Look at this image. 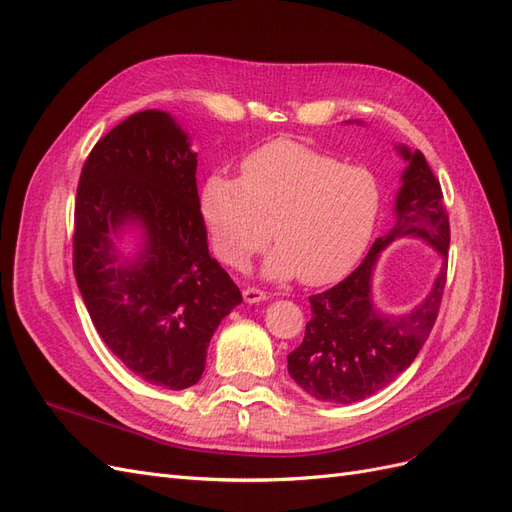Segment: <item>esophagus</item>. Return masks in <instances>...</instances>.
<instances>
[{
	"instance_id": "obj_1",
	"label": "esophagus",
	"mask_w": 512,
	"mask_h": 512,
	"mask_svg": "<svg viewBox=\"0 0 512 512\" xmlns=\"http://www.w3.org/2000/svg\"><path fill=\"white\" fill-rule=\"evenodd\" d=\"M243 299H245V303H260V301H267L269 297H267L265 290H260L256 286H247L243 290Z\"/></svg>"
}]
</instances>
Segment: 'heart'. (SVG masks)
Instances as JSON below:
<instances>
[{
	"label": "heart",
	"instance_id": "heart-1",
	"mask_svg": "<svg viewBox=\"0 0 512 512\" xmlns=\"http://www.w3.org/2000/svg\"><path fill=\"white\" fill-rule=\"evenodd\" d=\"M382 207L380 181L363 166L280 138L247 153L241 179L211 175L198 211L226 265L243 269L271 239L262 262L269 280L299 275L324 284L346 273L374 235Z\"/></svg>",
	"mask_w": 512,
	"mask_h": 512
}]
</instances>
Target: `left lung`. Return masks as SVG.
Masks as SVG:
<instances>
[{
	"instance_id": "1",
	"label": "left lung",
	"mask_w": 512,
	"mask_h": 512,
	"mask_svg": "<svg viewBox=\"0 0 512 512\" xmlns=\"http://www.w3.org/2000/svg\"><path fill=\"white\" fill-rule=\"evenodd\" d=\"M395 149L408 162L395 198V226L346 280L309 297L312 318L301 346L288 354L290 378L320 401L354 404L382 391L412 365L438 318L451 243L442 188L421 151ZM404 236L427 240L443 256V267L428 297L412 313L395 317L375 307L370 275L385 245Z\"/></svg>"
}]
</instances>
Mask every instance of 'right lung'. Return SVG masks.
I'll return each mask as SVG.
<instances>
[{"label":"right lung","instance_id":"obj_1","mask_svg":"<svg viewBox=\"0 0 512 512\" xmlns=\"http://www.w3.org/2000/svg\"><path fill=\"white\" fill-rule=\"evenodd\" d=\"M196 153L164 111L121 121L91 149L74 207V277L96 331L149 384L183 391L205 371L220 322L243 299L211 258ZM134 225L130 259L114 239Z\"/></svg>","mask_w":512,"mask_h":512}]
</instances>
